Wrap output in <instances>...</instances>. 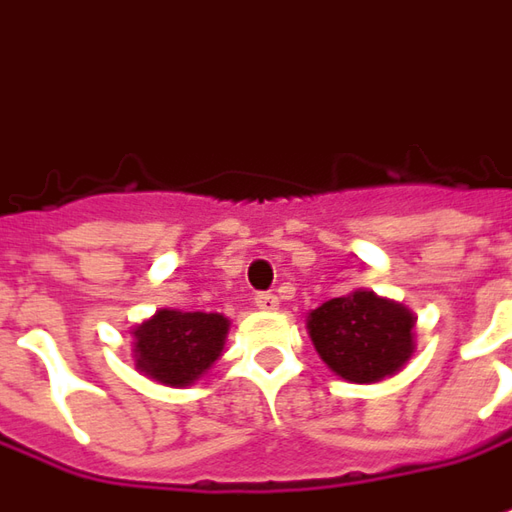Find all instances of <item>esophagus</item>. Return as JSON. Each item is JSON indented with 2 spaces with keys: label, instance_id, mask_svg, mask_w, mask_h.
Segmentation results:
<instances>
[{
  "label": "esophagus",
  "instance_id": "esophagus-1",
  "mask_svg": "<svg viewBox=\"0 0 512 512\" xmlns=\"http://www.w3.org/2000/svg\"><path fill=\"white\" fill-rule=\"evenodd\" d=\"M255 306L263 311H274L277 309V294H272V291H257Z\"/></svg>",
  "mask_w": 512,
  "mask_h": 512
}]
</instances>
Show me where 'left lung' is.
Instances as JSON below:
<instances>
[{"label": "left lung", "mask_w": 512, "mask_h": 512, "mask_svg": "<svg viewBox=\"0 0 512 512\" xmlns=\"http://www.w3.org/2000/svg\"><path fill=\"white\" fill-rule=\"evenodd\" d=\"M414 323V311L402 303L357 289L311 311L306 326L317 354L337 377L377 382L411 360Z\"/></svg>", "instance_id": "1"}]
</instances>
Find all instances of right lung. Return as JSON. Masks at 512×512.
Here are the masks:
<instances>
[{"instance_id": "right-lung-1", "label": "right lung", "mask_w": 512, "mask_h": 512, "mask_svg": "<svg viewBox=\"0 0 512 512\" xmlns=\"http://www.w3.org/2000/svg\"><path fill=\"white\" fill-rule=\"evenodd\" d=\"M229 320L206 311L161 309L133 328L135 368L161 385L184 388L223 354Z\"/></svg>"}]
</instances>
